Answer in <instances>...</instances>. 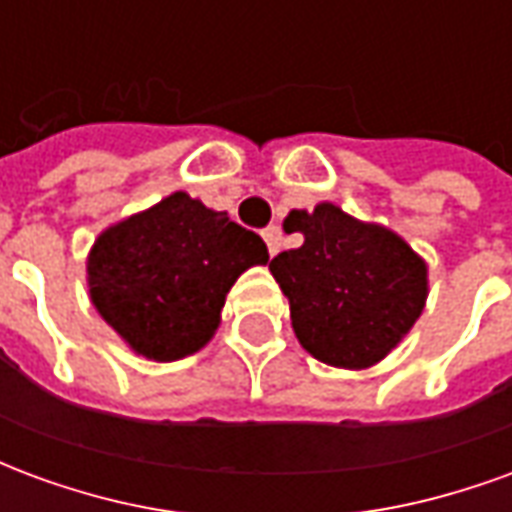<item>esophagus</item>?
<instances>
[{"label":"esophagus","mask_w":512,"mask_h":512,"mask_svg":"<svg viewBox=\"0 0 512 512\" xmlns=\"http://www.w3.org/2000/svg\"><path fill=\"white\" fill-rule=\"evenodd\" d=\"M263 241H266L271 257L277 255L279 249H282V227H279V224H271V227H266V230H263Z\"/></svg>","instance_id":"esophagus-1"}]
</instances>
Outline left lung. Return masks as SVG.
Segmentation results:
<instances>
[{"label": "left lung", "instance_id": "left-lung-1", "mask_svg": "<svg viewBox=\"0 0 512 512\" xmlns=\"http://www.w3.org/2000/svg\"><path fill=\"white\" fill-rule=\"evenodd\" d=\"M299 249L268 268L290 301L299 343L326 365L362 370L381 362L414 326L428 299V268L386 227L356 222L332 202L290 211Z\"/></svg>", "mask_w": 512, "mask_h": 512}]
</instances>
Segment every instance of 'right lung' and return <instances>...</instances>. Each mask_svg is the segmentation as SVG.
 <instances>
[{
    "instance_id": "obj_1",
    "label": "right lung",
    "mask_w": 512,
    "mask_h": 512,
    "mask_svg": "<svg viewBox=\"0 0 512 512\" xmlns=\"http://www.w3.org/2000/svg\"><path fill=\"white\" fill-rule=\"evenodd\" d=\"M266 263L260 235L175 191L109 227L87 279L95 310L136 354L175 362L211 340L235 279Z\"/></svg>"
}]
</instances>
